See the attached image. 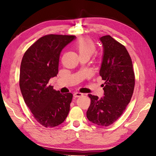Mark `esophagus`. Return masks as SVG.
<instances>
[{
	"label": "esophagus",
	"instance_id": "esophagus-1",
	"mask_svg": "<svg viewBox=\"0 0 156 156\" xmlns=\"http://www.w3.org/2000/svg\"><path fill=\"white\" fill-rule=\"evenodd\" d=\"M83 94H84L83 93H81V92H76L74 94V97H81V96H82Z\"/></svg>",
	"mask_w": 156,
	"mask_h": 156
}]
</instances>
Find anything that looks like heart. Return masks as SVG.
Masks as SVG:
<instances>
[{"instance_id":"obj_1","label":"heart","mask_w":156,"mask_h":156,"mask_svg":"<svg viewBox=\"0 0 156 156\" xmlns=\"http://www.w3.org/2000/svg\"><path fill=\"white\" fill-rule=\"evenodd\" d=\"M76 48L80 55H91L96 50V45L93 41L88 37L79 39L76 44Z\"/></svg>"}]
</instances>
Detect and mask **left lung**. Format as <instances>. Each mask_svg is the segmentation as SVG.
Instances as JSON below:
<instances>
[{"label": "left lung", "instance_id": "obj_1", "mask_svg": "<svg viewBox=\"0 0 156 156\" xmlns=\"http://www.w3.org/2000/svg\"><path fill=\"white\" fill-rule=\"evenodd\" d=\"M104 54L100 76L105 80L104 97L88 94L90 105L87 112L90 121L107 127L123 113L130 102L135 87V73L131 58L123 45L110 35L100 38Z\"/></svg>", "mask_w": 156, "mask_h": 156}]
</instances>
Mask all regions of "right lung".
I'll list each match as a JSON object with an SVG mask.
<instances>
[{
  "instance_id": "right-lung-1",
  "label": "right lung",
  "mask_w": 156,
  "mask_h": 156,
  "mask_svg": "<svg viewBox=\"0 0 156 156\" xmlns=\"http://www.w3.org/2000/svg\"><path fill=\"white\" fill-rule=\"evenodd\" d=\"M74 35L49 34L39 38L23 55L19 86L25 104L39 124L54 127L65 121L73 95L62 94L49 85L58 73L59 55Z\"/></svg>"
}]
</instances>
